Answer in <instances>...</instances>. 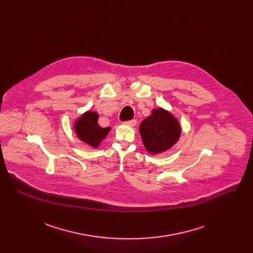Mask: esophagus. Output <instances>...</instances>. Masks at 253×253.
Returning <instances> with one entry per match:
<instances>
[{
  "label": "esophagus",
  "mask_w": 253,
  "mask_h": 253,
  "mask_svg": "<svg viewBox=\"0 0 253 253\" xmlns=\"http://www.w3.org/2000/svg\"><path fill=\"white\" fill-rule=\"evenodd\" d=\"M136 123H137L136 119H132V120H129V121H126V122H125V124H127V125H129V126H135Z\"/></svg>",
  "instance_id": "34e87169"
}]
</instances>
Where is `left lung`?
Instances as JSON below:
<instances>
[{
  "mask_svg": "<svg viewBox=\"0 0 253 253\" xmlns=\"http://www.w3.org/2000/svg\"><path fill=\"white\" fill-rule=\"evenodd\" d=\"M139 132L144 146L151 154L168 150L181 134L178 121L161 108L153 109L152 114L142 121Z\"/></svg>",
  "mask_w": 253,
  "mask_h": 253,
  "instance_id": "1",
  "label": "left lung"
}]
</instances>
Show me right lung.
<instances>
[{
	"instance_id": "add662e5",
	"label": "right lung",
	"mask_w": 253,
	"mask_h": 253,
	"mask_svg": "<svg viewBox=\"0 0 253 253\" xmlns=\"http://www.w3.org/2000/svg\"><path fill=\"white\" fill-rule=\"evenodd\" d=\"M78 137L92 147H97L100 142L110 131V127L102 128L98 124V114L96 112H86L75 124Z\"/></svg>"
}]
</instances>
